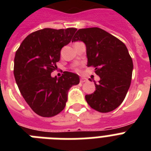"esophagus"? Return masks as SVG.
Returning a JSON list of instances; mask_svg holds the SVG:
<instances>
[{"label":"esophagus","instance_id":"1","mask_svg":"<svg viewBox=\"0 0 151 151\" xmlns=\"http://www.w3.org/2000/svg\"><path fill=\"white\" fill-rule=\"evenodd\" d=\"M80 81H81V83L87 82V81H88V79H87V78H81Z\"/></svg>","mask_w":151,"mask_h":151}]
</instances>
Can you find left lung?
I'll return each instance as SVG.
<instances>
[{
  "label": "left lung",
  "instance_id": "left-lung-1",
  "mask_svg": "<svg viewBox=\"0 0 151 151\" xmlns=\"http://www.w3.org/2000/svg\"><path fill=\"white\" fill-rule=\"evenodd\" d=\"M78 41L86 45L87 66L95 67L100 78L97 83L94 81L96 91L86 95L85 99L92 109L110 112L122 104L131 85L133 63L128 48L98 27L78 29L72 42Z\"/></svg>",
  "mask_w": 151,
  "mask_h": 151
}]
</instances>
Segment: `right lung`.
Listing matches in <instances>:
<instances>
[{"mask_svg": "<svg viewBox=\"0 0 151 151\" xmlns=\"http://www.w3.org/2000/svg\"><path fill=\"white\" fill-rule=\"evenodd\" d=\"M76 28L40 29L26 37L15 52L14 76L22 97L37 114L50 117L66 106L69 89L80 82L79 76L65 71L52 78L60 51L70 42Z\"/></svg>", "mask_w": 151, "mask_h": 151, "instance_id": "obj_1", "label": "right lung"}]
</instances>
